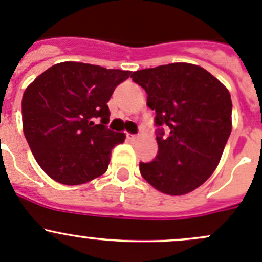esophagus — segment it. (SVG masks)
Segmentation results:
<instances>
[{"instance_id":"esophagus-1","label":"esophagus","mask_w":262,"mask_h":262,"mask_svg":"<svg viewBox=\"0 0 262 262\" xmlns=\"http://www.w3.org/2000/svg\"><path fill=\"white\" fill-rule=\"evenodd\" d=\"M126 138H127V140H128V141H136V140H138V136L134 135V134H127Z\"/></svg>"}]
</instances>
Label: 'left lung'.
Here are the masks:
<instances>
[{"mask_svg": "<svg viewBox=\"0 0 262 262\" xmlns=\"http://www.w3.org/2000/svg\"><path fill=\"white\" fill-rule=\"evenodd\" d=\"M156 111L158 153L140 162V173L157 190L190 193L220 162L231 133V99L226 87L206 69L173 63L131 74Z\"/></svg>", "mask_w": 262, "mask_h": 262, "instance_id": "8db88e82", "label": "left lung"}]
</instances>
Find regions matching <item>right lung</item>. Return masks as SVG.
Returning <instances> with one entry per match:
<instances>
[{"label":"right lung","mask_w":262,"mask_h":262,"mask_svg":"<svg viewBox=\"0 0 262 262\" xmlns=\"http://www.w3.org/2000/svg\"><path fill=\"white\" fill-rule=\"evenodd\" d=\"M131 72L66 61L39 74L24 91L23 131L37 163L51 179L78 185L108 170L124 134L108 128V101Z\"/></svg>","instance_id":"right-lung-1"}]
</instances>
